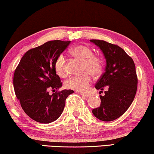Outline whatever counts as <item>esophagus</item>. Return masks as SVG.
<instances>
[{
    "instance_id": "34e87169",
    "label": "esophagus",
    "mask_w": 154,
    "mask_h": 154,
    "mask_svg": "<svg viewBox=\"0 0 154 154\" xmlns=\"http://www.w3.org/2000/svg\"><path fill=\"white\" fill-rule=\"evenodd\" d=\"M80 94L83 95L84 97H90V94L89 93H83V92H79Z\"/></svg>"
}]
</instances>
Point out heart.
Wrapping results in <instances>:
<instances>
[{"label": "heart", "mask_w": 154, "mask_h": 154, "mask_svg": "<svg viewBox=\"0 0 154 154\" xmlns=\"http://www.w3.org/2000/svg\"><path fill=\"white\" fill-rule=\"evenodd\" d=\"M71 53L73 57L83 62L82 71L80 75H73L65 82L66 88L79 92H85L89 88L92 82L91 73L94 75L100 74L102 70V64L100 58L93 54L89 47L83 45H75L71 48ZM64 59L62 56L58 57L54 63V69L59 75H64Z\"/></svg>", "instance_id": "b5f03b06"}]
</instances>
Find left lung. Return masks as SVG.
I'll list each match as a JSON object with an SVG mask.
<instances>
[{
    "instance_id": "left-lung-1",
    "label": "left lung",
    "mask_w": 154,
    "mask_h": 154,
    "mask_svg": "<svg viewBox=\"0 0 154 154\" xmlns=\"http://www.w3.org/2000/svg\"><path fill=\"white\" fill-rule=\"evenodd\" d=\"M102 50L106 60L105 72L95 85L100 95V106L92 109L94 116L102 121H112L128 110L135 97L137 76L132 59L119 46L100 40H90Z\"/></svg>"
}]
</instances>
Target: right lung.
I'll list each match as a JSON object with an SVG mask.
<instances>
[{"label":"right lung","instance_id":"right-lung-1","mask_svg":"<svg viewBox=\"0 0 154 154\" xmlns=\"http://www.w3.org/2000/svg\"><path fill=\"white\" fill-rule=\"evenodd\" d=\"M71 41H52L27 51L14 73L13 85L22 108L31 119L41 123L56 121L62 114L65 101L72 90H63L54 63Z\"/></svg>","mask_w":154,"mask_h":154}]
</instances>
